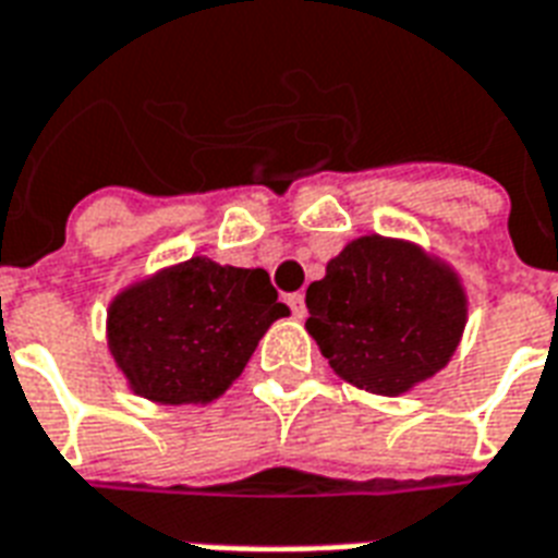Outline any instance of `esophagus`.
I'll list each match as a JSON object with an SVG mask.
<instances>
[{
	"instance_id": "obj_1",
	"label": "esophagus",
	"mask_w": 558,
	"mask_h": 558,
	"mask_svg": "<svg viewBox=\"0 0 558 558\" xmlns=\"http://www.w3.org/2000/svg\"><path fill=\"white\" fill-rule=\"evenodd\" d=\"M288 305H291L293 317H305V296H302V293H288Z\"/></svg>"
}]
</instances>
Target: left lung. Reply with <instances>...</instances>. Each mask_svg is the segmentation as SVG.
<instances>
[{"label": "left lung", "instance_id": "obj_1", "mask_svg": "<svg viewBox=\"0 0 558 558\" xmlns=\"http://www.w3.org/2000/svg\"><path fill=\"white\" fill-rule=\"evenodd\" d=\"M308 331L347 381L399 396L439 373L465 326L451 270L404 241L366 235L331 258L305 291Z\"/></svg>", "mask_w": 558, "mask_h": 558}]
</instances>
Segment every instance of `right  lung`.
I'll return each instance as SVG.
<instances>
[{"mask_svg":"<svg viewBox=\"0 0 558 558\" xmlns=\"http://www.w3.org/2000/svg\"><path fill=\"white\" fill-rule=\"evenodd\" d=\"M265 270L189 258L110 305L107 338L140 396L162 404L211 401L227 390L288 305Z\"/></svg>","mask_w":558,"mask_h":558,"instance_id":"1","label":"right lung"}]
</instances>
